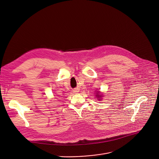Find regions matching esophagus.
I'll use <instances>...</instances> for the list:
<instances>
[{"instance_id":"obj_1","label":"esophagus","mask_w":159,"mask_h":159,"mask_svg":"<svg viewBox=\"0 0 159 159\" xmlns=\"http://www.w3.org/2000/svg\"><path fill=\"white\" fill-rule=\"evenodd\" d=\"M74 93H78L79 91H78V90H77V89H75V90L74 91Z\"/></svg>"}]
</instances>
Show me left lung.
Returning a JSON list of instances; mask_svg holds the SVG:
<instances>
[{
	"mask_svg": "<svg viewBox=\"0 0 159 159\" xmlns=\"http://www.w3.org/2000/svg\"><path fill=\"white\" fill-rule=\"evenodd\" d=\"M97 94H97V95H96V96H98V98H99V97H101V96H101V95H99V94H98V93H97Z\"/></svg>",
	"mask_w": 159,
	"mask_h": 159,
	"instance_id": "obj_1",
	"label": "left lung"
}]
</instances>
